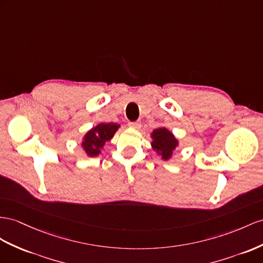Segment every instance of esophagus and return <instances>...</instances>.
Instances as JSON below:
<instances>
[{
	"mask_svg": "<svg viewBox=\"0 0 263 263\" xmlns=\"http://www.w3.org/2000/svg\"><path fill=\"white\" fill-rule=\"evenodd\" d=\"M129 126L132 127V129L139 130L140 127H141V123H140V122H130V123H129Z\"/></svg>",
	"mask_w": 263,
	"mask_h": 263,
	"instance_id": "esophagus-1",
	"label": "esophagus"
}]
</instances>
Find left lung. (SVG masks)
<instances>
[{
  "instance_id": "obj_1",
  "label": "left lung",
  "mask_w": 263,
  "mask_h": 263,
  "mask_svg": "<svg viewBox=\"0 0 263 263\" xmlns=\"http://www.w3.org/2000/svg\"><path fill=\"white\" fill-rule=\"evenodd\" d=\"M150 137L152 139L151 147L159 154L161 159L164 161L171 160L179 146V140L176 136L165 126H161L153 130Z\"/></svg>"
}]
</instances>
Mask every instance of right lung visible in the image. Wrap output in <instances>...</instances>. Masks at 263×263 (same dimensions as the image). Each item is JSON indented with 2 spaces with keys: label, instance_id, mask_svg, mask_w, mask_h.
I'll return each mask as SVG.
<instances>
[{
  "label": "right lung",
  "instance_id": "obj_1",
  "mask_svg": "<svg viewBox=\"0 0 263 263\" xmlns=\"http://www.w3.org/2000/svg\"><path fill=\"white\" fill-rule=\"evenodd\" d=\"M121 125L118 123H99L87 131L81 142V147L87 157H98L102 152L105 143L114 137Z\"/></svg>",
  "mask_w": 263,
  "mask_h": 263
}]
</instances>
